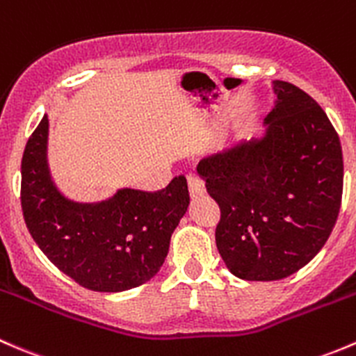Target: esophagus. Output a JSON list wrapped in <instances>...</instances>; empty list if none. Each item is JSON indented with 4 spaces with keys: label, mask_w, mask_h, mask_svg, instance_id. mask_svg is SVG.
Returning <instances> with one entry per match:
<instances>
[{
    "label": "esophagus",
    "mask_w": 356,
    "mask_h": 356,
    "mask_svg": "<svg viewBox=\"0 0 356 356\" xmlns=\"http://www.w3.org/2000/svg\"><path fill=\"white\" fill-rule=\"evenodd\" d=\"M186 181H188V192H190V197H192V199H197V197L204 195L205 185H204L202 179H200L199 177H195V175H190V177L186 178Z\"/></svg>",
    "instance_id": "1"
}]
</instances>
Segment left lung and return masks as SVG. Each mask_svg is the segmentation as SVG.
<instances>
[{
  "instance_id": "left-lung-1",
  "label": "left lung",
  "mask_w": 356,
  "mask_h": 356,
  "mask_svg": "<svg viewBox=\"0 0 356 356\" xmlns=\"http://www.w3.org/2000/svg\"><path fill=\"white\" fill-rule=\"evenodd\" d=\"M264 135L205 157L197 173L219 204L216 245L229 273L277 281L321 252L338 219L343 152L324 109L274 80Z\"/></svg>"
}]
</instances>
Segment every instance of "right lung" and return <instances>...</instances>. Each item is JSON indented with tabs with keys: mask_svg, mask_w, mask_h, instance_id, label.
Returning a JSON list of instances; mask_svg holds the SVG:
<instances>
[{
	"mask_svg": "<svg viewBox=\"0 0 356 356\" xmlns=\"http://www.w3.org/2000/svg\"><path fill=\"white\" fill-rule=\"evenodd\" d=\"M44 118L22 157V211L47 259L80 286L118 293L147 283L164 264L190 204L185 177L159 192L120 188L101 202H75L58 190L47 163Z\"/></svg>",
	"mask_w": 356,
	"mask_h": 356,
	"instance_id": "add662e5",
	"label": "right lung"
}]
</instances>
